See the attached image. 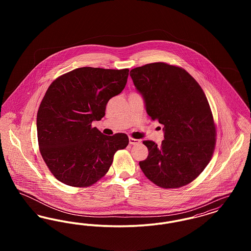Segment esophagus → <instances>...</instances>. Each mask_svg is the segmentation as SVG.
<instances>
[{
  "label": "esophagus",
  "instance_id": "obj_1",
  "mask_svg": "<svg viewBox=\"0 0 251 251\" xmlns=\"http://www.w3.org/2000/svg\"><path fill=\"white\" fill-rule=\"evenodd\" d=\"M129 143L131 144V145H138V144L141 143V140H138V139L130 137L129 138Z\"/></svg>",
  "mask_w": 251,
  "mask_h": 251
}]
</instances>
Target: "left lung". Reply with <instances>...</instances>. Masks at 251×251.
I'll return each mask as SVG.
<instances>
[{"label": "left lung", "mask_w": 251, "mask_h": 251, "mask_svg": "<svg viewBox=\"0 0 251 251\" xmlns=\"http://www.w3.org/2000/svg\"><path fill=\"white\" fill-rule=\"evenodd\" d=\"M130 76L143 96L152 120L164 125L165 139L139 162L145 176L162 188L190 183L207 167L215 151L216 130L208 100L185 70L157 62L132 69Z\"/></svg>", "instance_id": "8db88e82"}]
</instances>
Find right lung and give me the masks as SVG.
<instances>
[{
	"label": "right lung",
	"instance_id": "right-lung-1",
	"mask_svg": "<svg viewBox=\"0 0 251 251\" xmlns=\"http://www.w3.org/2000/svg\"><path fill=\"white\" fill-rule=\"evenodd\" d=\"M129 70L84 67L55 79L46 91L36 118L41 156L61 182L86 187L101 179L115 153L125 149V133L102 134L92 121L105 115L108 100L124 89Z\"/></svg>",
	"mask_w": 251,
	"mask_h": 251
}]
</instances>
